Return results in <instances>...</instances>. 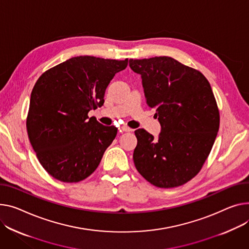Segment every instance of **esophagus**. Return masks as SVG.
I'll return each mask as SVG.
<instances>
[{"label": "esophagus", "mask_w": 249, "mask_h": 249, "mask_svg": "<svg viewBox=\"0 0 249 249\" xmlns=\"http://www.w3.org/2000/svg\"><path fill=\"white\" fill-rule=\"evenodd\" d=\"M121 129H122V131H124V132H131V131H132V129L129 128V127H127V126H122Z\"/></svg>", "instance_id": "esophagus-1"}]
</instances>
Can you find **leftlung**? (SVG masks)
Wrapping results in <instances>:
<instances>
[{
    "label": "left lung",
    "mask_w": 249,
    "mask_h": 249,
    "mask_svg": "<svg viewBox=\"0 0 249 249\" xmlns=\"http://www.w3.org/2000/svg\"><path fill=\"white\" fill-rule=\"evenodd\" d=\"M141 75L146 104L156 110L158 138L137 129L133 160L151 184L172 188L200 171L219 129V111L202 73L171 57L129 60Z\"/></svg>",
    "instance_id": "8db88e82"
}]
</instances>
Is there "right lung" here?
I'll return each mask as SVG.
<instances>
[{"label": "right lung", "mask_w": 249, "mask_h": 249, "mask_svg": "<svg viewBox=\"0 0 249 249\" xmlns=\"http://www.w3.org/2000/svg\"><path fill=\"white\" fill-rule=\"evenodd\" d=\"M123 61L73 57L43 73L32 90L27 131L39 162L67 183L90 176L100 164L117 128L88 117L104 104V95Z\"/></svg>", "instance_id": "1"}]
</instances>
